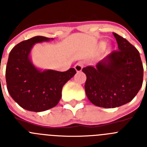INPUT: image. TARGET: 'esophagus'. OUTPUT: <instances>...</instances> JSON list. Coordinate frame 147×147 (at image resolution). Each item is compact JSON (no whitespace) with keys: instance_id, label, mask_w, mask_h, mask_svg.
Here are the masks:
<instances>
[{"instance_id":"1","label":"esophagus","mask_w":147,"mask_h":147,"mask_svg":"<svg viewBox=\"0 0 147 147\" xmlns=\"http://www.w3.org/2000/svg\"><path fill=\"white\" fill-rule=\"evenodd\" d=\"M83 65H84V63H83V62H82V61L81 62H78L74 66L75 70H76L77 72H80V71H82V70Z\"/></svg>"}]
</instances>
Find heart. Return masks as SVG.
Masks as SVG:
<instances>
[{
    "label": "heart",
    "mask_w": 147,
    "mask_h": 147,
    "mask_svg": "<svg viewBox=\"0 0 147 147\" xmlns=\"http://www.w3.org/2000/svg\"><path fill=\"white\" fill-rule=\"evenodd\" d=\"M102 45H104V42H102Z\"/></svg>",
    "instance_id": "b5f03b06"
}]
</instances>
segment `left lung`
I'll use <instances>...</instances> for the list:
<instances>
[{
    "instance_id": "1",
    "label": "left lung",
    "mask_w": 147,
    "mask_h": 147,
    "mask_svg": "<svg viewBox=\"0 0 147 147\" xmlns=\"http://www.w3.org/2000/svg\"><path fill=\"white\" fill-rule=\"evenodd\" d=\"M119 50L113 51L96 66L84 67L85 93L90 102L105 108L131 102L141 89L144 67L138 51L126 39L113 33Z\"/></svg>"
}]
</instances>
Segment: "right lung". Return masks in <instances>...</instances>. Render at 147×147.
<instances>
[{"mask_svg": "<svg viewBox=\"0 0 147 147\" xmlns=\"http://www.w3.org/2000/svg\"><path fill=\"white\" fill-rule=\"evenodd\" d=\"M53 38L36 36L11 49L6 69L7 90L11 98L25 110L42 112L55 107L62 97L63 85L76 74L74 68L60 72L41 70L32 63L30 54L36 43Z\"/></svg>", "mask_w": 147, "mask_h": 147, "instance_id": "add662e5", "label": "right lung"}]
</instances>
